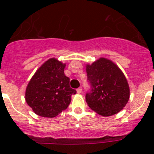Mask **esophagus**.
<instances>
[{
  "label": "esophagus",
  "mask_w": 154,
  "mask_h": 154,
  "mask_svg": "<svg viewBox=\"0 0 154 154\" xmlns=\"http://www.w3.org/2000/svg\"><path fill=\"white\" fill-rule=\"evenodd\" d=\"M76 91H77V93H79V94L82 93V90L81 88H79V89H76Z\"/></svg>",
  "instance_id": "obj_1"
}]
</instances>
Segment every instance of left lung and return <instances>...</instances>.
<instances>
[{"mask_svg": "<svg viewBox=\"0 0 154 154\" xmlns=\"http://www.w3.org/2000/svg\"><path fill=\"white\" fill-rule=\"evenodd\" d=\"M85 68L92 88L85 96L89 108L102 116L120 112L130 96L129 84L121 69L106 58L87 64Z\"/></svg>", "mask_w": 154, "mask_h": 154, "instance_id": "left-lung-1", "label": "left lung"}]
</instances>
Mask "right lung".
<instances>
[{
	"mask_svg": "<svg viewBox=\"0 0 154 154\" xmlns=\"http://www.w3.org/2000/svg\"><path fill=\"white\" fill-rule=\"evenodd\" d=\"M65 68V64L51 58L32 76L27 85L25 100L35 114L53 118L68 108L76 91L69 86Z\"/></svg>",
	"mask_w": 154,
	"mask_h": 154,
	"instance_id": "right-lung-1",
	"label": "right lung"
}]
</instances>
